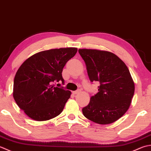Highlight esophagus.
Returning <instances> with one entry per match:
<instances>
[{"instance_id": "1", "label": "esophagus", "mask_w": 151, "mask_h": 151, "mask_svg": "<svg viewBox=\"0 0 151 151\" xmlns=\"http://www.w3.org/2000/svg\"><path fill=\"white\" fill-rule=\"evenodd\" d=\"M80 92H81V91H80V90H77V91H73L72 93H73V94H78V93H80Z\"/></svg>"}]
</instances>
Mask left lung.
Returning <instances> with one entry per match:
<instances>
[{
    "label": "left lung",
    "mask_w": 151,
    "mask_h": 151,
    "mask_svg": "<svg viewBox=\"0 0 151 151\" xmlns=\"http://www.w3.org/2000/svg\"><path fill=\"white\" fill-rule=\"evenodd\" d=\"M89 79L98 81V92L82 109L86 118L100 124H108L127 111L134 94V83L122 60L111 52L79 49Z\"/></svg>",
    "instance_id": "left-lung-1"
}]
</instances>
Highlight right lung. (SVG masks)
Here are the masks:
<instances>
[{"mask_svg": "<svg viewBox=\"0 0 151 151\" xmlns=\"http://www.w3.org/2000/svg\"><path fill=\"white\" fill-rule=\"evenodd\" d=\"M77 51V48L67 47L41 51L21 64L14 78L13 96L30 118L47 121L63 111L71 92L52 84L59 81L64 84L63 68Z\"/></svg>", "mask_w": 151, "mask_h": 151, "instance_id": "right-lung-1", "label": "right lung"}]
</instances>
